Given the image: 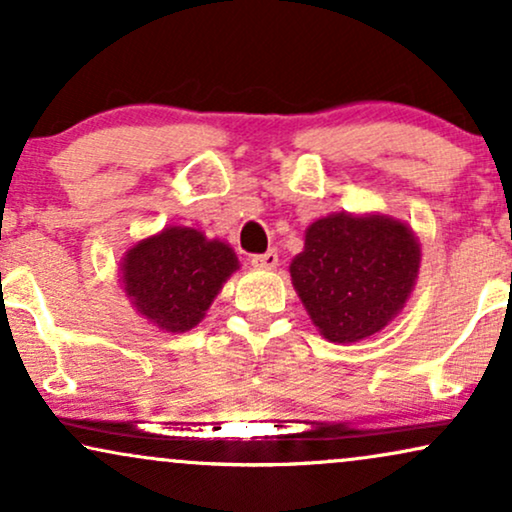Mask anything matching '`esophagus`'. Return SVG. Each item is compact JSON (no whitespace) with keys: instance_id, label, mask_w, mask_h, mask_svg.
Returning a JSON list of instances; mask_svg holds the SVG:
<instances>
[{"instance_id":"obj_1","label":"esophagus","mask_w":512,"mask_h":512,"mask_svg":"<svg viewBox=\"0 0 512 512\" xmlns=\"http://www.w3.org/2000/svg\"><path fill=\"white\" fill-rule=\"evenodd\" d=\"M250 264H252V267H257V269H276V264H278L276 250L264 252V255H252Z\"/></svg>"}]
</instances>
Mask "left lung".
<instances>
[{
  "label": "left lung",
  "mask_w": 512,
  "mask_h": 512,
  "mask_svg": "<svg viewBox=\"0 0 512 512\" xmlns=\"http://www.w3.org/2000/svg\"><path fill=\"white\" fill-rule=\"evenodd\" d=\"M420 269V243L399 219L335 212L309 226L290 278L326 340L359 342L404 309Z\"/></svg>",
  "instance_id": "left-lung-1"
}]
</instances>
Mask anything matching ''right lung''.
<instances>
[{
    "label": "right lung",
    "instance_id": "right-lung-1",
    "mask_svg": "<svg viewBox=\"0 0 512 512\" xmlns=\"http://www.w3.org/2000/svg\"><path fill=\"white\" fill-rule=\"evenodd\" d=\"M238 269L229 245L191 226H167L122 257V288L132 307L167 333L198 326L224 281Z\"/></svg>",
    "mask_w": 512,
    "mask_h": 512
}]
</instances>
